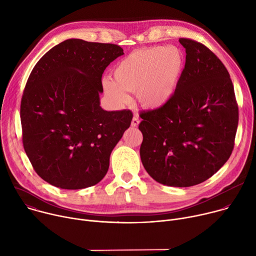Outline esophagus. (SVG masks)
<instances>
[{
    "label": "esophagus",
    "mask_w": 256,
    "mask_h": 256,
    "mask_svg": "<svg viewBox=\"0 0 256 256\" xmlns=\"http://www.w3.org/2000/svg\"><path fill=\"white\" fill-rule=\"evenodd\" d=\"M138 124H140V120H138L136 116H134V118L132 120V128H136V126H138Z\"/></svg>",
    "instance_id": "1"
}]
</instances>
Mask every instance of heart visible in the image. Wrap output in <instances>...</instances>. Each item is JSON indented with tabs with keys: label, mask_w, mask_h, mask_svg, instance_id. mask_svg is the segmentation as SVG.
<instances>
[{
	"label": "heart",
	"mask_w": 256,
	"mask_h": 256,
	"mask_svg": "<svg viewBox=\"0 0 256 256\" xmlns=\"http://www.w3.org/2000/svg\"><path fill=\"white\" fill-rule=\"evenodd\" d=\"M184 66V52L174 46L136 50L116 64L114 80L103 79V90L118 106L130 100L128 92H136L144 107L159 109L174 97Z\"/></svg>",
	"instance_id": "b5f03b06"
}]
</instances>
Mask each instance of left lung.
<instances>
[{
  "instance_id": "obj_1",
  "label": "left lung",
  "mask_w": 256,
  "mask_h": 256,
  "mask_svg": "<svg viewBox=\"0 0 256 256\" xmlns=\"http://www.w3.org/2000/svg\"><path fill=\"white\" fill-rule=\"evenodd\" d=\"M186 66L164 107L142 112L140 155L149 175L168 186L188 188L212 177L229 159L238 126L230 75L204 44L179 38Z\"/></svg>"
}]
</instances>
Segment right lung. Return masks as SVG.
I'll use <instances>...</instances> for the list:
<instances>
[{"instance_id":"right-lung-1","label":"right lung","mask_w":256,"mask_h":256,"mask_svg":"<svg viewBox=\"0 0 256 256\" xmlns=\"http://www.w3.org/2000/svg\"><path fill=\"white\" fill-rule=\"evenodd\" d=\"M122 54L116 44L70 38L33 68L21 100L23 146L50 184L82 190L107 173L110 154L132 120L130 110L100 106L103 72Z\"/></svg>"}]
</instances>
